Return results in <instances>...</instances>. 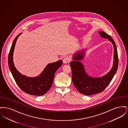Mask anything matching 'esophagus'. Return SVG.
Instances as JSON below:
<instances>
[{"instance_id": "1", "label": "esophagus", "mask_w": 128, "mask_h": 128, "mask_svg": "<svg viewBox=\"0 0 128 128\" xmlns=\"http://www.w3.org/2000/svg\"><path fill=\"white\" fill-rule=\"evenodd\" d=\"M70 58H68V57L65 58L63 59V63H64L65 64H67V63H69V62H70Z\"/></svg>"}]
</instances>
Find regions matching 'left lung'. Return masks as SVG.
I'll use <instances>...</instances> for the list:
<instances>
[{"instance_id":"obj_1","label":"left lung","mask_w":128,"mask_h":128,"mask_svg":"<svg viewBox=\"0 0 128 128\" xmlns=\"http://www.w3.org/2000/svg\"><path fill=\"white\" fill-rule=\"evenodd\" d=\"M100 36L108 38L114 47V62L112 68L106 74L100 77H92L86 73L84 65L80 62L85 56L84 50L77 52L70 63L72 70V81L74 86L82 94L91 96L103 91L114 77L118 67V55L115 43L111 36L104 32L99 31Z\"/></svg>"}]
</instances>
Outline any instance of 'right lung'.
<instances>
[{
    "label": "right lung",
    "mask_w": 128,
    "mask_h": 128,
    "mask_svg": "<svg viewBox=\"0 0 128 128\" xmlns=\"http://www.w3.org/2000/svg\"><path fill=\"white\" fill-rule=\"evenodd\" d=\"M18 34L14 39L8 56V64L10 70L16 82L20 89L31 95L42 96L46 94L51 87L56 72L61 67L62 60L48 64L43 72L36 77H29L20 73L13 63V55Z\"/></svg>",
    "instance_id": "right-lung-1"
}]
</instances>
